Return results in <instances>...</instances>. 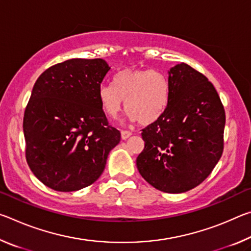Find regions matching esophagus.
Wrapping results in <instances>:
<instances>
[{"label": "esophagus", "mask_w": 251, "mask_h": 251, "mask_svg": "<svg viewBox=\"0 0 251 251\" xmlns=\"http://www.w3.org/2000/svg\"><path fill=\"white\" fill-rule=\"evenodd\" d=\"M131 135H133V134H131L129 130H122V131H121L122 139H127V138H129Z\"/></svg>", "instance_id": "34e87169"}]
</instances>
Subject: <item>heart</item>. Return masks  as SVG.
<instances>
[{"mask_svg":"<svg viewBox=\"0 0 251 251\" xmlns=\"http://www.w3.org/2000/svg\"><path fill=\"white\" fill-rule=\"evenodd\" d=\"M103 113L115 120L126 101L130 120L150 125L163 115L169 100V83L158 71L127 69L113 78V86L103 85L99 90Z\"/></svg>","mask_w":251,"mask_h":251,"instance_id":"heart-1","label":"heart"}]
</instances>
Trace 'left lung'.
<instances>
[{
	"mask_svg": "<svg viewBox=\"0 0 251 251\" xmlns=\"http://www.w3.org/2000/svg\"><path fill=\"white\" fill-rule=\"evenodd\" d=\"M168 83V105L143 129L145 147L136 165L156 189L180 194L201 184L217 165L226 116L214 85L193 67H172Z\"/></svg>",
	"mask_w": 251,
	"mask_h": 251,
	"instance_id": "left-lung-1",
	"label": "left lung"
}]
</instances>
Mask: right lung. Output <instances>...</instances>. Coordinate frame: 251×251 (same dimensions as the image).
Wrapping results in <instances>:
<instances>
[{
	"instance_id": "right-lung-1",
	"label": "right lung",
	"mask_w": 251,
	"mask_h": 251,
	"mask_svg": "<svg viewBox=\"0 0 251 251\" xmlns=\"http://www.w3.org/2000/svg\"><path fill=\"white\" fill-rule=\"evenodd\" d=\"M110 67L101 58L50 66L34 84L23 131L29 168L45 186L75 192L104 172L121 133L108 126L99 90Z\"/></svg>"
}]
</instances>
